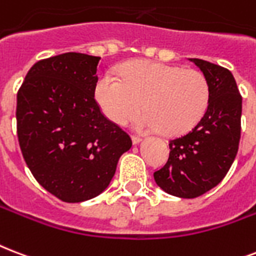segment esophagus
I'll return each mask as SVG.
<instances>
[{
  "label": "esophagus",
  "mask_w": 256,
  "mask_h": 256,
  "mask_svg": "<svg viewBox=\"0 0 256 256\" xmlns=\"http://www.w3.org/2000/svg\"><path fill=\"white\" fill-rule=\"evenodd\" d=\"M132 145H138V144L142 141V138H141V136H132Z\"/></svg>",
  "instance_id": "1"
}]
</instances>
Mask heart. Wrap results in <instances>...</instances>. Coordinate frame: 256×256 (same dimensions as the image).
Segmentation results:
<instances>
[{
	"label": "heart",
	"instance_id": "b5f03b06",
	"mask_svg": "<svg viewBox=\"0 0 256 256\" xmlns=\"http://www.w3.org/2000/svg\"><path fill=\"white\" fill-rule=\"evenodd\" d=\"M120 79L111 72L99 78L95 99L114 124H128L144 108L136 122L140 132L160 130L178 136L194 128L210 103V83L198 70L134 60L122 66Z\"/></svg>",
	"mask_w": 256,
	"mask_h": 256
}]
</instances>
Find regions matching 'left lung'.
<instances>
[{"mask_svg": "<svg viewBox=\"0 0 256 256\" xmlns=\"http://www.w3.org/2000/svg\"><path fill=\"white\" fill-rule=\"evenodd\" d=\"M210 83V103L198 124L169 141V158L154 180L177 198H194L219 184L236 157L240 141L242 95L227 68L189 58Z\"/></svg>", "mask_w": 256, "mask_h": 256, "instance_id": "1", "label": "left lung"}]
</instances>
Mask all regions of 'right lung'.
<instances>
[{"label":"right lung","instance_id":"obj_1","mask_svg":"<svg viewBox=\"0 0 256 256\" xmlns=\"http://www.w3.org/2000/svg\"><path fill=\"white\" fill-rule=\"evenodd\" d=\"M100 58L58 54L37 62L17 92V136L42 188L66 202L95 198L108 186L132 138L95 100Z\"/></svg>","mask_w":256,"mask_h":256}]
</instances>
